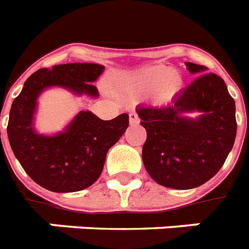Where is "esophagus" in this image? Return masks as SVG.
<instances>
[{"label":"esophagus","mask_w":249,"mask_h":249,"mask_svg":"<svg viewBox=\"0 0 249 249\" xmlns=\"http://www.w3.org/2000/svg\"><path fill=\"white\" fill-rule=\"evenodd\" d=\"M129 123H130V125L140 124V117H138V115L137 113H130L129 115Z\"/></svg>","instance_id":"34e87169"}]
</instances>
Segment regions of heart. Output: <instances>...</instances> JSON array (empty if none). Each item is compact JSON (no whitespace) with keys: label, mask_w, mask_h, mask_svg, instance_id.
I'll list each match as a JSON object with an SVG mask.
<instances>
[{"label":"heart","mask_w":249,"mask_h":249,"mask_svg":"<svg viewBox=\"0 0 249 249\" xmlns=\"http://www.w3.org/2000/svg\"><path fill=\"white\" fill-rule=\"evenodd\" d=\"M116 89L128 95H138L151 91L156 103H168L182 88V77L169 71L165 66H147L132 73L121 76L115 81Z\"/></svg>","instance_id":"1"}]
</instances>
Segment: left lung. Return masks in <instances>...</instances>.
I'll list each match as a JSON object with an SVG mask.
<instances>
[{"mask_svg":"<svg viewBox=\"0 0 249 249\" xmlns=\"http://www.w3.org/2000/svg\"><path fill=\"white\" fill-rule=\"evenodd\" d=\"M195 80L169 105L138 107L147 132L144 168L159 185L189 190L209 181L224 165L236 136L235 102L220 76L186 62ZM197 112L196 119L187 115Z\"/></svg>","mask_w":249,"mask_h":249,"instance_id":"obj_1","label":"left lung"}]
</instances>
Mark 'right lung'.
Wrapping results in <instances>:
<instances>
[{
	"mask_svg": "<svg viewBox=\"0 0 249 249\" xmlns=\"http://www.w3.org/2000/svg\"><path fill=\"white\" fill-rule=\"evenodd\" d=\"M103 70L95 63L41 68L27 79L11 105L7 124L11 150L25 173L49 191L75 193L93 185L103 170L108 150L128 128L129 115L101 120L90 111H80L64 132L42 136L33 128L37 98L50 86L97 98L98 89L91 83Z\"/></svg>",
	"mask_w": 249,
	"mask_h": 249,
	"instance_id": "right-lung-1",
	"label": "right lung"
}]
</instances>
